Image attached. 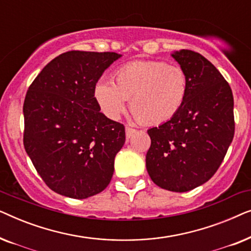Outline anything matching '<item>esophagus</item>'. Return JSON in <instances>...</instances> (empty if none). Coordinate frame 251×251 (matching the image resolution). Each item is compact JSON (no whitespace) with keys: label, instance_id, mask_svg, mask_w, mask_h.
<instances>
[{"label":"esophagus","instance_id":"obj_1","mask_svg":"<svg viewBox=\"0 0 251 251\" xmlns=\"http://www.w3.org/2000/svg\"><path fill=\"white\" fill-rule=\"evenodd\" d=\"M135 132H136V129L130 128V126H126V138H130V137H132V135Z\"/></svg>","mask_w":251,"mask_h":251}]
</instances>
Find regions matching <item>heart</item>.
<instances>
[{
  "label": "heart",
  "mask_w": 251,
  "mask_h": 251,
  "mask_svg": "<svg viewBox=\"0 0 251 251\" xmlns=\"http://www.w3.org/2000/svg\"><path fill=\"white\" fill-rule=\"evenodd\" d=\"M114 83L99 81L95 98L108 118L118 119L130 99V111L145 125H161L176 116L188 94L183 68L159 60H137L115 71Z\"/></svg>",
  "instance_id": "1"
}]
</instances>
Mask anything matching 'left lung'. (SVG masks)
Wrapping results in <instances>:
<instances>
[{"instance_id":"1","label":"left lung","mask_w":251,"mask_h":251,"mask_svg":"<svg viewBox=\"0 0 251 251\" xmlns=\"http://www.w3.org/2000/svg\"><path fill=\"white\" fill-rule=\"evenodd\" d=\"M173 57L187 75V98L176 116L147 130L146 169L157 186L181 193L208 181L222 164L234 137V100L202 54L183 49Z\"/></svg>"}]
</instances>
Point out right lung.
<instances>
[{
  "instance_id": "1",
  "label": "right lung",
  "mask_w": 251,
  "mask_h": 251,
  "mask_svg": "<svg viewBox=\"0 0 251 251\" xmlns=\"http://www.w3.org/2000/svg\"><path fill=\"white\" fill-rule=\"evenodd\" d=\"M115 52L67 51L40 72L24 101V146L48 187L72 199L104 191L126 142L125 126L102 114L95 87Z\"/></svg>"
}]
</instances>
